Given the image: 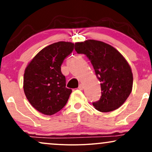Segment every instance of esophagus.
I'll list each match as a JSON object with an SVG mask.
<instances>
[{
  "label": "esophagus",
  "instance_id": "obj_1",
  "mask_svg": "<svg viewBox=\"0 0 152 152\" xmlns=\"http://www.w3.org/2000/svg\"><path fill=\"white\" fill-rule=\"evenodd\" d=\"M78 88H79L80 90H83V88H84V86H83V85L82 84V83H81V84H80L79 86H78Z\"/></svg>",
  "mask_w": 152,
  "mask_h": 152
}]
</instances>
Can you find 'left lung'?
Instances as JSON below:
<instances>
[{"instance_id": "left-lung-1", "label": "left lung", "mask_w": 152, "mask_h": 152, "mask_svg": "<svg viewBox=\"0 0 152 152\" xmlns=\"http://www.w3.org/2000/svg\"><path fill=\"white\" fill-rule=\"evenodd\" d=\"M75 50L88 57L101 83L102 96L93 102L96 109L109 112L119 108L133 86V74L126 59L114 47L95 40L76 43Z\"/></svg>"}]
</instances>
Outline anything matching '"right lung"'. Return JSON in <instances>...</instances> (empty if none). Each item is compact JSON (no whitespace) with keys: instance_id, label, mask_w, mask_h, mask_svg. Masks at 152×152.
<instances>
[{"instance_id":"right-lung-1","label":"right lung","mask_w":152,"mask_h":152,"mask_svg":"<svg viewBox=\"0 0 152 152\" xmlns=\"http://www.w3.org/2000/svg\"><path fill=\"white\" fill-rule=\"evenodd\" d=\"M74 46V43L65 41L50 44L38 52L26 67L24 93L33 107L43 114H56L69 100L72 90L66 87L61 66Z\"/></svg>"}]
</instances>
